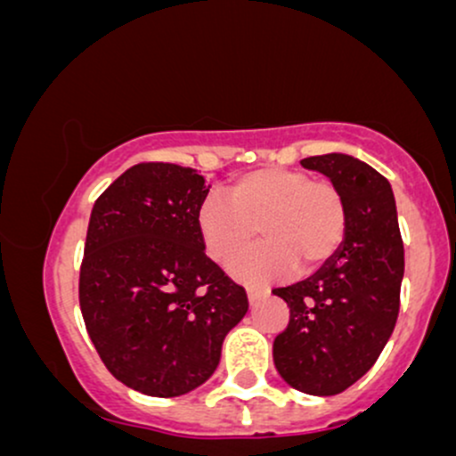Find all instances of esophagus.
I'll list each match as a JSON object with an SVG mask.
<instances>
[{"instance_id":"obj_1","label":"esophagus","mask_w":456,"mask_h":456,"mask_svg":"<svg viewBox=\"0 0 456 456\" xmlns=\"http://www.w3.org/2000/svg\"><path fill=\"white\" fill-rule=\"evenodd\" d=\"M265 294H268V291L257 289V287H248V289H246V296H248V302H250V305H255V302L261 300V297H264Z\"/></svg>"}]
</instances>
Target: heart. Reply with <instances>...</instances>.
<instances>
[{"label":"heart","instance_id":"1","mask_svg":"<svg viewBox=\"0 0 456 456\" xmlns=\"http://www.w3.org/2000/svg\"><path fill=\"white\" fill-rule=\"evenodd\" d=\"M210 192L197 208V232L208 257L227 265L260 229L265 244L233 262L232 274L246 282L287 279L300 268L315 272L341 248L347 208L337 186L305 171H250L227 188Z\"/></svg>","mask_w":456,"mask_h":456}]
</instances>
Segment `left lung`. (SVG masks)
Masks as SVG:
<instances>
[{
  "label": "left lung",
  "mask_w": 456,
  "mask_h": 456,
  "mask_svg": "<svg viewBox=\"0 0 456 456\" xmlns=\"http://www.w3.org/2000/svg\"><path fill=\"white\" fill-rule=\"evenodd\" d=\"M341 191L347 232L338 253L306 281L272 294L289 306V326L274 338V366L291 388L332 396L355 384L388 343L399 317L405 272L390 182L354 156H311Z\"/></svg>",
  "instance_id": "left-lung-1"
}]
</instances>
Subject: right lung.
<instances>
[{
    "label": "right lung",
    "mask_w": 456,
    "mask_h": 456,
    "mask_svg": "<svg viewBox=\"0 0 456 456\" xmlns=\"http://www.w3.org/2000/svg\"><path fill=\"white\" fill-rule=\"evenodd\" d=\"M210 192L197 169L143 162L94 203L78 302L115 379L148 396H180L212 378L246 291L206 257L197 208Z\"/></svg>",
    "instance_id": "obj_1"
}]
</instances>
